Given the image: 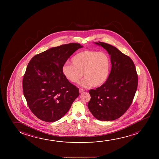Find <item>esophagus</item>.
<instances>
[{"mask_svg": "<svg viewBox=\"0 0 159 159\" xmlns=\"http://www.w3.org/2000/svg\"><path fill=\"white\" fill-rule=\"evenodd\" d=\"M84 91H85L84 89H81V88L79 89V93H83Z\"/></svg>", "mask_w": 159, "mask_h": 159, "instance_id": "34e87169", "label": "esophagus"}]
</instances>
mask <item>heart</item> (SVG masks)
<instances>
[{"instance_id": "heart-1", "label": "heart", "mask_w": 159, "mask_h": 159, "mask_svg": "<svg viewBox=\"0 0 159 159\" xmlns=\"http://www.w3.org/2000/svg\"><path fill=\"white\" fill-rule=\"evenodd\" d=\"M71 61L72 64L65 63L61 68L63 75L71 83H78L84 75L85 77L79 83L80 86L97 87L105 84L109 78L111 60L104 52L83 50L75 55Z\"/></svg>"}]
</instances>
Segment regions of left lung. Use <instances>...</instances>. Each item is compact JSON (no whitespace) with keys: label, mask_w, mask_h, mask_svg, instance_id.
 I'll return each mask as SVG.
<instances>
[{"label":"left lung","mask_w":159,"mask_h":159,"mask_svg":"<svg viewBox=\"0 0 159 159\" xmlns=\"http://www.w3.org/2000/svg\"><path fill=\"white\" fill-rule=\"evenodd\" d=\"M111 57V72L107 81L96 89H90L88 108L96 119L113 120L121 117L133 102L138 85L135 65L130 57L115 47L95 42Z\"/></svg>","instance_id":"left-lung-1"}]
</instances>
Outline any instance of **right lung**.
Instances as JSON below:
<instances>
[{
  "label": "right lung",
  "instance_id": "add662e5",
  "mask_svg": "<svg viewBox=\"0 0 159 159\" xmlns=\"http://www.w3.org/2000/svg\"><path fill=\"white\" fill-rule=\"evenodd\" d=\"M72 43L36 55L29 62L23 90L29 109L39 120L54 122L67 112L79 96V89L64 76L61 68L79 48Z\"/></svg>",
  "mask_w": 159,
  "mask_h": 159
}]
</instances>
